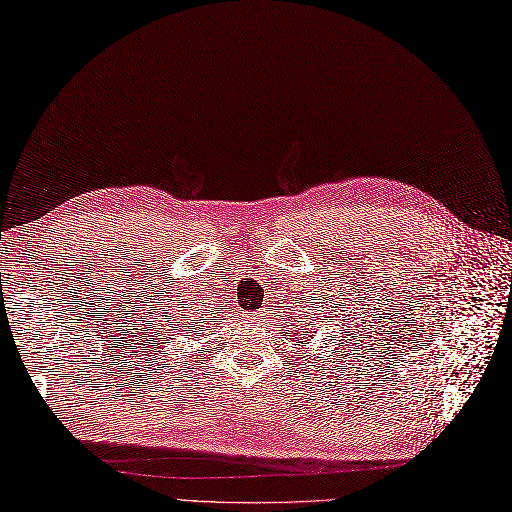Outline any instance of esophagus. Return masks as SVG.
Here are the masks:
<instances>
[{"instance_id": "obj_1", "label": "esophagus", "mask_w": 512, "mask_h": 512, "mask_svg": "<svg viewBox=\"0 0 512 512\" xmlns=\"http://www.w3.org/2000/svg\"><path fill=\"white\" fill-rule=\"evenodd\" d=\"M261 318H263V314H259V312L246 314V320H249V323H261Z\"/></svg>"}]
</instances>
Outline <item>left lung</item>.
Returning <instances> with one entry per match:
<instances>
[{
	"label": "left lung",
	"mask_w": 512,
	"mask_h": 512,
	"mask_svg": "<svg viewBox=\"0 0 512 512\" xmlns=\"http://www.w3.org/2000/svg\"><path fill=\"white\" fill-rule=\"evenodd\" d=\"M301 334L302 337L299 338L298 335ZM297 342H299V339H306V342H308V339H312V331H310V325H306V327H299V333H297Z\"/></svg>",
	"instance_id": "8db88e82"
}]
</instances>
